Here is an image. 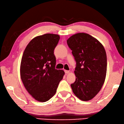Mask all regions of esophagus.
Wrapping results in <instances>:
<instances>
[{"label": "esophagus", "mask_w": 124, "mask_h": 124, "mask_svg": "<svg viewBox=\"0 0 124 124\" xmlns=\"http://www.w3.org/2000/svg\"><path fill=\"white\" fill-rule=\"evenodd\" d=\"M65 72L66 74H68L70 72V71H68V70H65Z\"/></svg>", "instance_id": "obj_1"}]
</instances>
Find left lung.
I'll return each instance as SVG.
<instances>
[{
	"label": "left lung",
	"instance_id": "obj_1",
	"mask_svg": "<svg viewBox=\"0 0 124 124\" xmlns=\"http://www.w3.org/2000/svg\"><path fill=\"white\" fill-rule=\"evenodd\" d=\"M67 43L76 62V78L71 85L72 91L83 101L91 100L101 90L105 80V50L97 39L85 33L73 35Z\"/></svg>",
	"mask_w": 124,
	"mask_h": 124
}]
</instances>
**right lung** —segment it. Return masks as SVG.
<instances>
[{"mask_svg":"<svg viewBox=\"0 0 124 124\" xmlns=\"http://www.w3.org/2000/svg\"><path fill=\"white\" fill-rule=\"evenodd\" d=\"M58 34L47 33L35 37L26 47L21 60L20 73L26 90L34 99L45 102L54 95L65 74L55 69L54 50Z\"/></svg>","mask_w":124,"mask_h":124,"instance_id":"right-lung-1","label":"right lung"}]
</instances>
